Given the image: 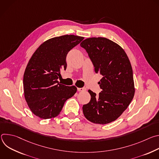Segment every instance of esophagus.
I'll use <instances>...</instances> for the list:
<instances>
[{
  "instance_id": "esophagus-1",
  "label": "esophagus",
  "mask_w": 159,
  "mask_h": 159,
  "mask_svg": "<svg viewBox=\"0 0 159 159\" xmlns=\"http://www.w3.org/2000/svg\"><path fill=\"white\" fill-rule=\"evenodd\" d=\"M86 89L85 87H81V88H77V90L79 92H83L84 90H85Z\"/></svg>"
}]
</instances>
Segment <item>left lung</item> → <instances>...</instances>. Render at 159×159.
<instances>
[{"mask_svg": "<svg viewBox=\"0 0 159 159\" xmlns=\"http://www.w3.org/2000/svg\"><path fill=\"white\" fill-rule=\"evenodd\" d=\"M84 48L94 71L102 78L98 82L101 92L98 96L89 90L90 102L82 107L87 120L105 125L115 121L126 109L134 94L133 70L125 51L111 40L90 38L84 40Z\"/></svg>", "mask_w": 159, "mask_h": 159, "instance_id": "1", "label": "left lung"}]
</instances>
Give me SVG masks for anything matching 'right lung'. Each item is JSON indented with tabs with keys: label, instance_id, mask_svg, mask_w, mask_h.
Instances as JSON below:
<instances>
[{
	"label": "right lung",
	"instance_id": "1",
	"mask_svg": "<svg viewBox=\"0 0 159 159\" xmlns=\"http://www.w3.org/2000/svg\"><path fill=\"white\" fill-rule=\"evenodd\" d=\"M84 39L75 35L50 39L38 48L30 58L23 77L25 99L33 114L42 119L57 116L65 102L77 87L58 83L61 70H66V57Z\"/></svg>",
	"mask_w": 159,
	"mask_h": 159
}]
</instances>
